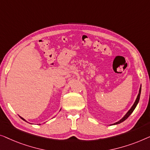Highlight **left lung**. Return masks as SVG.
Masks as SVG:
<instances>
[{
	"mask_svg": "<svg viewBox=\"0 0 150 150\" xmlns=\"http://www.w3.org/2000/svg\"><path fill=\"white\" fill-rule=\"evenodd\" d=\"M141 91V87H140V90H139V94H138V96H137V98L136 100H135V102H134V105H132V107H131V108H130V110L128 111L127 113H126V114L125 115H124V116L123 117H122V119L120 120V121H118L117 122H115V124H114V125H115V124H120V123H121V122H124V120H126V119H127V118L130 116V114H131V113H132V112H133V111L134 110V109H135V107H137V104H138V103H139V98H140Z\"/></svg>",
	"mask_w": 150,
	"mask_h": 150,
	"instance_id": "8db88e82",
	"label": "left lung"
}]
</instances>
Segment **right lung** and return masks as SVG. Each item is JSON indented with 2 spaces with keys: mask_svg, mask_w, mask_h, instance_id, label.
Wrapping results in <instances>:
<instances>
[{
  "mask_svg": "<svg viewBox=\"0 0 150 150\" xmlns=\"http://www.w3.org/2000/svg\"><path fill=\"white\" fill-rule=\"evenodd\" d=\"M21 117V118H22V120H24V121H26V120H24V118H22V117Z\"/></svg>",
  "mask_w": 150,
  "mask_h": 150,
  "instance_id": "add662e5",
  "label": "right lung"
}]
</instances>
